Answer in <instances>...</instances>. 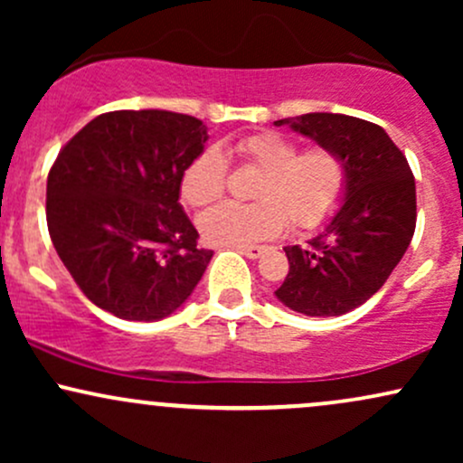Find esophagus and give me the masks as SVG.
Instances as JSON below:
<instances>
[{
	"mask_svg": "<svg viewBox=\"0 0 463 463\" xmlns=\"http://www.w3.org/2000/svg\"><path fill=\"white\" fill-rule=\"evenodd\" d=\"M237 250L241 254H246L248 259H259L263 254V246H237Z\"/></svg>",
	"mask_w": 463,
	"mask_h": 463,
	"instance_id": "obj_1",
	"label": "esophagus"
}]
</instances>
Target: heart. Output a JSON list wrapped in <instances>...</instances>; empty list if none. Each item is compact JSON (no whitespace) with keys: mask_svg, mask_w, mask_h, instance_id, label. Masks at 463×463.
Here are the masks:
<instances>
[{"mask_svg":"<svg viewBox=\"0 0 463 463\" xmlns=\"http://www.w3.org/2000/svg\"><path fill=\"white\" fill-rule=\"evenodd\" d=\"M237 158L261 172L252 189L254 204L215 206L200 215L198 228L213 246H248L265 241L294 224L300 231L324 224L346 189V165L328 147L298 152V143L265 130L235 143ZM228 161L220 147L198 152L180 176V198L189 206H206L224 194Z\"/></svg>","mask_w":463,"mask_h":463,"instance_id":"heart-1","label":"heart"}]
</instances>
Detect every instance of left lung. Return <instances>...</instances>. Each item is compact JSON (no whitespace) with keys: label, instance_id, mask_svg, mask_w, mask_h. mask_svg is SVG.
Listing matches in <instances>:
<instances>
[{"label":"left lung","instance_id":"obj_1","mask_svg":"<svg viewBox=\"0 0 463 463\" xmlns=\"http://www.w3.org/2000/svg\"><path fill=\"white\" fill-rule=\"evenodd\" d=\"M339 154L346 189L309 246H287L289 274L274 291L291 311L331 317L357 309L390 279L416 231V180L381 126L339 113L274 121Z\"/></svg>","mask_w":463,"mask_h":463}]
</instances>
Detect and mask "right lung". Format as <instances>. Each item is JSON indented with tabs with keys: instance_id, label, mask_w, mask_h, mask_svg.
<instances>
[{
	"instance_id": "1",
	"label": "right lung",
	"mask_w": 463,
	"mask_h": 463,
	"mask_svg": "<svg viewBox=\"0 0 463 463\" xmlns=\"http://www.w3.org/2000/svg\"><path fill=\"white\" fill-rule=\"evenodd\" d=\"M206 126L172 110H113L58 152L47 176V228L93 305L121 320L172 316L213 250L180 206V176L204 150Z\"/></svg>"
}]
</instances>
